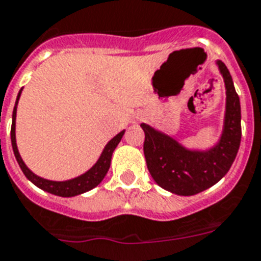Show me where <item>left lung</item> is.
Instances as JSON below:
<instances>
[{
	"label": "left lung",
	"instance_id": "obj_1",
	"mask_svg": "<svg viewBox=\"0 0 261 261\" xmlns=\"http://www.w3.org/2000/svg\"><path fill=\"white\" fill-rule=\"evenodd\" d=\"M226 88V112L220 143L209 151H190L174 139L142 123L145 131L146 164L154 181L165 190L179 196L204 192L228 173L241 141L240 99L226 65L219 61Z\"/></svg>",
	"mask_w": 261,
	"mask_h": 261
}]
</instances>
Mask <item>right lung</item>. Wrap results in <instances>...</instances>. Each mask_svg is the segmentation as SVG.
<instances>
[{"mask_svg": "<svg viewBox=\"0 0 261 261\" xmlns=\"http://www.w3.org/2000/svg\"><path fill=\"white\" fill-rule=\"evenodd\" d=\"M20 94L17 96V101H18ZM16 106H14L13 110V120H12V128H10V139H12V147H13L14 156H16L17 162L20 165L22 173H24L25 177H27L29 181L33 182L36 186H39L40 189L60 197L77 196V194H82V193H86L88 192V190L94 189L95 186H97L100 184L101 179L105 178V175L107 174V171H109L110 165H111L112 152H114L115 147L120 142L122 137H123L124 131H120L119 134L112 138L111 141L107 143V146H106L103 152H101L100 158L97 160L96 164L91 167L87 173H84V174H82L80 177H76V178L73 179H69V181H49V179H44L41 178V177H39V175H36L35 173H32V171L27 167V165L24 164V161L21 160L20 154H18V150H17L16 145Z\"/></svg>", "mask_w": 261, "mask_h": 261, "instance_id": "obj_1", "label": "right lung"}]
</instances>
